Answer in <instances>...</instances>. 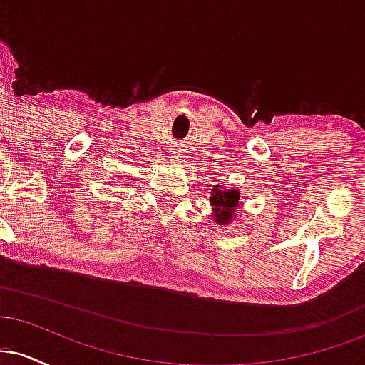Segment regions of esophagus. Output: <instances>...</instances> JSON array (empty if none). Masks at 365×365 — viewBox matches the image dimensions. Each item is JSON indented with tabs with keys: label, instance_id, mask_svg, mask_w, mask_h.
Masks as SVG:
<instances>
[{
	"label": "esophagus",
	"instance_id": "1",
	"mask_svg": "<svg viewBox=\"0 0 365 365\" xmlns=\"http://www.w3.org/2000/svg\"><path fill=\"white\" fill-rule=\"evenodd\" d=\"M171 156H173V158H177V154H171Z\"/></svg>",
	"mask_w": 365,
	"mask_h": 365
}]
</instances>
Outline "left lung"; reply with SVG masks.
<instances>
[{
	"instance_id": "obj_1",
	"label": "left lung",
	"mask_w": 365,
	"mask_h": 365,
	"mask_svg": "<svg viewBox=\"0 0 365 365\" xmlns=\"http://www.w3.org/2000/svg\"><path fill=\"white\" fill-rule=\"evenodd\" d=\"M211 206L215 209L212 216L217 225H228L230 221L235 220L238 202H240V192L237 188H221V185H215L211 188Z\"/></svg>"
}]
</instances>
